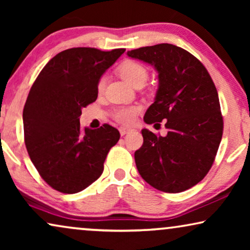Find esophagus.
I'll list each match as a JSON object with an SVG mask.
<instances>
[{"instance_id":"esophagus-1","label":"esophagus","mask_w":250,"mask_h":250,"mask_svg":"<svg viewBox=\"0 0 250 250\" xmlns=\"http://www.w3.org/2000/svg\"><path fill=\"white\" fill-rule=\"evenodd\" d=\"M132 131H133V128H131V127H119V133H121L122 136L127 134V133L132 132Z\"/></svg>"}]
</instances>
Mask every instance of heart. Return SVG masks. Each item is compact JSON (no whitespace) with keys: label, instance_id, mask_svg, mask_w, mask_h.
<instances>
[{"label":"heart","instance_id":"heart-1","mask_svg":"<svg viewBox=\"0 0 250 250\" xmlns=\"http://www.w3.org/2000/svg\"><path fill=\"white\" fill-rule=\"evenodd\" d=\"M118 74L121 75L123 80L127 82L129 85L132 86H138L140 84H145L146 80H148V69L145 64L136 60H124L123 62L119 64L117 68ZM105 84V77L102 76L100 80L98 81V91L101 92L104 90ZM139 111V107L136 105H131V107H121L116 109L114 117L117 119L119 123L122 124H131V123L134 121L136 112Z\"/></svg>","mask_w":250,"mask_h":250}]
</instances>
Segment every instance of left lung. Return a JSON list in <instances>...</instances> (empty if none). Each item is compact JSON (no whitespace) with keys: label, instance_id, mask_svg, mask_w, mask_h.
I'll return each instance as SVG.
<instances>
[{"label":"left lung","instance_id":"left-lung-1","mask_svg":"<svg viewBox=\"0 0 250 250\" xmlns=\"http://www.w3.org/2000/svg\"><path fill=\"white\" fill-rule=\"evenodd\" d=\"M127 56L158 73V90L145 122L167 121L165 136L142 129L136 168L155 189L182 192L207 175L220 146L223 117L217 90L204 64L182 47L163 43L128 51Z\"/></svg>","mask_w":250,"mask_h":250}]
</instances>
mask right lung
<instances>
[{"label": "right lung", "mask_w": 250, "mask_h": 250, "mask_svg": "<svg viewBox=\"0 0 250 250\" xmlns=\"http://www.w3.org/2000/svg\"><path fill=\"white\" fill-rule=\"evenodd\" d=\"M125 49L73 47L53 57L34 82L22 112L25 145L42 179L54 190L77 193L104 172L117 128H83L82 109L98 98V81Z\"/></svg>", "instance_id": "obj_1"}]
</instances>
